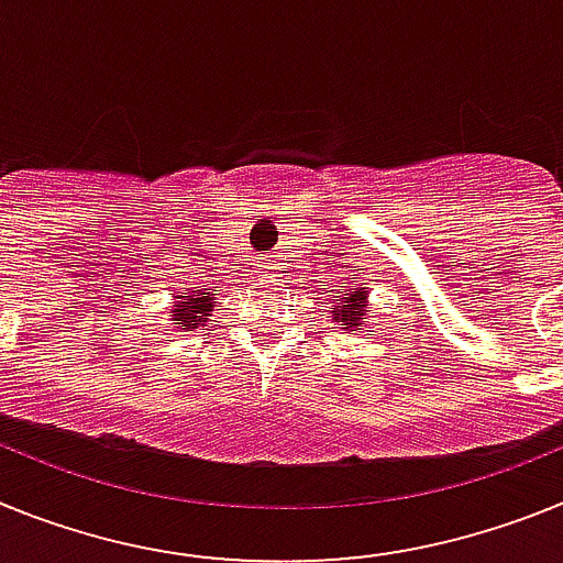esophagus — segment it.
I'll list each match as a JSON object with an SVG mask.
<instances>
[{"label": "esophagus", "instance_id": "esophagus-1", "mask_svg": "<svg viewBox=\"0 0 563 563\" xmlns=\"http://www.w3.org/2000/svg\"><path fill=\"white\" fill-rule=\"evenodd\" d=\"M272 275H275V263L266 261L263 263V277H272Z\"/></svg>", "mask_w": 563, "mask_h": 563}]
</instances>
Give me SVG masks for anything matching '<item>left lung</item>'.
<instances>
[{
  "instance_id": "8db88e82",
  "label": "left lung",
  "mask_w": 563,
  "mask_h": 563,
  "mask_svg": "<svg viewBox=\"0 0 563 563\" xmlns=\"http://www.w3.org/2000/svg\"><path fill=\"white\" fill-rule=\"evenodd\" d=\"M356 283V280H354ZM336 306L331 311V320L336 325H342L345 331H356L360 325H365V309H368V295H365V288H345V291H336Z\"/></svg>"
}]
</instances>
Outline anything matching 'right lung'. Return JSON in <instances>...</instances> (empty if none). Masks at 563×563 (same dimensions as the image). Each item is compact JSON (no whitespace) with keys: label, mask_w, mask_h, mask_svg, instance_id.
<instances>
[{"label":"right lung","mask_w":563,"mask_h":563,"mask_svg":"<svg viewBox=\"0 0 563 563\" xmlns=\"http://www.w3.org/2000/svg\"><path fill=\"white\" fill-rule=\"evenodd\" d=\"M212 309H214L212 291H209V288L207 291H203V288H198V291H180L178 300H175V306H173V311H169V317H173L175 329L192 331L209 320Z\"/></svg>","instance_id":"right-lung-1"}]
</instances>
